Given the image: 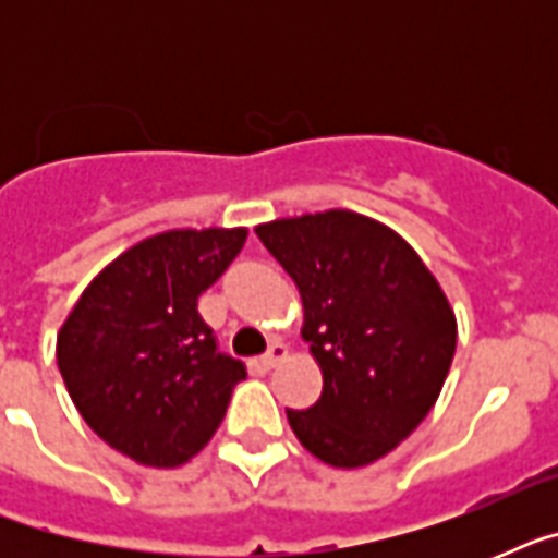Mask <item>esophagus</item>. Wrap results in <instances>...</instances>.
I'll list each match as a JSON object with an SVG mask.
<instances>
[{
	"label": "esophagus",
	"instance_id": "34e87169",
	"mask_svg": "<svg viewBox=\"0 0 558 558\" xmlns=\"http://www.w3.org/2000/svg\"><path fill=\"white\" fill-rule=\"evenodd\" d=\"M289 356V350L283 348V344H280V341H275V344H271L269 350H266V353H263V367H266V371H271V367H278L280 362H283V359Z\"/></svg>",
	"mask_w": 558,
	"mask_h": 558
}]
</instances>
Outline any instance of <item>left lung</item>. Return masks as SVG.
I'll return each mask as SVG.
<instances>
[{
    "label": "left lung",
    "mask_w": 558,
    "mask_h": 558,
    "mask_svg": "<svg viewBox=\"0 0 558 558\" xmlns=\"http://www.w3.org/2000/svg\"><path fill=\"white\" fill-rule=\"evenodd\" d=\"M295 280L304 341L324 373L322 399L287 408L310 454L367 466L423 423L449 376L458 322L411 245L356 210H324L254 228Z\"/></svg>",
    "instance_id": "obj_1"
}]
</instances>
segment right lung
Returning a JSON list of instances; mask_svg holds the SVG:
<instances>
[{"label": "right lung", "mask_w": 558, "mask_h": 558, "mask_svg": "<svg viewBox=\"0 0 558 558\" xmlns=\"http://www.w3.org/2000/svg\"><path fill=\"white\" fill-rule=\"evenodd\" d=\"M245 228L165 231L109 263L57 336L69 397L100 440L156 469L182 466L226 416L240 359L219 353L196 301L231 266Z\"/></svg>", "instance_id": "1"}]
</instances>
